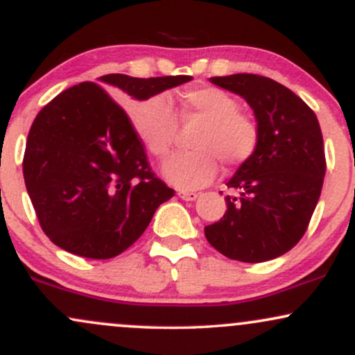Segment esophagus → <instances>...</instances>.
<instances>
[{"instance_id":"1","label":"esophagus","mask_w":355,"mask_h":355,"mask_svg":"<svg viewBox=\"0 0 355 355\" xmlns=\"http://www.w3.org/2000/svg\"><path fill=\"white\" fill-rule=\"evenodd\" d=\"M178 197H180L182 200H185V202H193V200H197V198H198V193H195V191L180 190V191H178Z\"/></svg>"}]
</instances>
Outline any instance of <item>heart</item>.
I'll use <instances>...</instances> for the list:
<instances>
[{
  "label": "heart",
  "mask_w": 355,
  "mask_h": 355,
  "mask_svg": "<svg viewBox=\"0 0 355 355\" xmlns=\"http://www.w3.org/2000/svg\"><path fill=\"white\" fill-rule=\"evenodd\" d=\"M227 92L214 87L187 89L180 95L183 121L198 120L202 126L191 137L190 152L175 153L164 165V177L173 187L195 190L217 177L218 164L225 170L250 160L259 145V126ZM133 128L153 157L165 158L178 130V116L164 93L150 96L133 113Z\"/></svg>",
  "instance_id": "heart-1"
}]
</instances>
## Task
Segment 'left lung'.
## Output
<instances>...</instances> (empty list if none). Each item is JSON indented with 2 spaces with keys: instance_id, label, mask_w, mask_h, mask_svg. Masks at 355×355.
I'll use <instances>...</instances> for the list:
<instances>
[{
  "instance_id": "1",
  "label": "left lung",
  "mask_w": 355,
  "mask_h": 355,
  "mask_svg": "<svg viewBox=\"0 0 355 355\" xmlns=\"http://www.w3.org/2000/svg\"><path fill=\"white\" fill-rule=\"evenodd\" d=\"M217 87L254 110L259 145L227 187L223 218L205 227L220 254L240 262L277 259L302 239L319 202L325 175L319 120L284 85L250 73L215 76Z\"/></svg>"
}]
</instances>
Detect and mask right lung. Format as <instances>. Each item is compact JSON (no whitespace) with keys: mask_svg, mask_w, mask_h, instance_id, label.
I'll use <instances>...</instances> for the list:
<instances>
[{"mask_svg":"<svg viewBox=\"0 0 355 355\" xmlns=\"http://www.w3.org/2000/svg\"><path fill=\"white\" fill-rule=\"evenodd\" d=\"M190 80L121 73L98 78L138 101ZM23 175L48 239L87 259H112L126 250L175 193L153 175L125 110L89 81L61 92L36 115Z\"/></svg>","mask_w":355,"mask_h":355,"instance_id":"add662e5","label":"right lung"}]
</instances>
